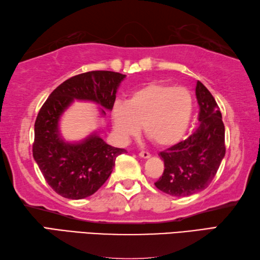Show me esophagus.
<instances>
[{
  "label": "esophagus",
  "instance_id": "esophagus-1",
  "mask_svg": "<svg viewBox=\"0 0 260 260\" xmlns=\"http://www.w3.org/2000/svg\"><path fill=\"white\" fill-rule=\"evenodd\" d=\"M139 155H140L141 157H143V159H149V157L151 156V154H150L147 151H141L140 153H139Z\"/></svg>",
  "mask_w": 260,
  "mask_h": 260
}]
</instances>
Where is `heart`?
Wrapping results in <instances>:
<instances>
[{
  "mask_svg": "<svg viewBox=\"0 0 260 260\" xmlns=\"http://www.w3.org/2000/svg\"><path fill=\"white\" fill-rule=\"evenodd\" d=\"M192 109L194 98L187 88L152 82L132 92L126 104L115 103L111 118L120 140L136 136L142 125L155 144L170 146L185 135Z\"/></svg>",
  "mask_w": 260,
  "mask_h": 260,
  "instance_id": "obj_1",
  "label": "heart"
}]
</instances>
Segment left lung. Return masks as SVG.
<instances>
[{
  "label": "left lung",
  "instance_id": "8db88e82",
  "mask_svg": "<svg viewBox=\"0 0 260 260\" xmlns=\"http://www.w3.org/2000/svg\"><path fill=\"white\" fill-rule=\"evenodd\" d=\"M196 98L200 106L196 131L159 153L165 170L154 185L170 196L186 197L204 190L214 179L225 155V129L220 108L200 81L196 83Z\"/></svg>",
  "mask_w": 260,
  "mask_h": 260
}]
</instances>
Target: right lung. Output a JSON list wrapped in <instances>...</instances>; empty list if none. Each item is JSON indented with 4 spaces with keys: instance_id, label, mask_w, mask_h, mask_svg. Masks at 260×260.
Here are the masks:
<instances>
[{
    "instance_id": "1",
    "label": "right lung",
    "mask_w": 260,
    "mask_h": 260,
    "mask_svg": "<svg viewBox=\"0 0 260 260\" xmlns=\"http://www.w3.org/2000/svg\"><path fill=\"white\" fill-rule=\"evenodd\" d=\"M124 74L91 71L72 76L58 85L40 108L35 123L32 155L40 171L58 195L82 200L108 179L116 157L126 150L114 147L92 133L78 143L65 142L59 133V119L74 100L92 101L111 110ZM105 109L101 115L105 116Z\"/></svg>"
}]
</instances>
